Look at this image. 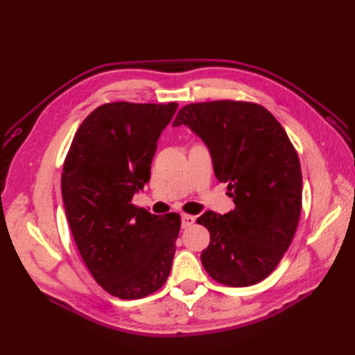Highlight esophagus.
Masks as SVG:
<instances>
[{"mask_svg": "<svg viewBox=\"0 0 355 355\" xmlns=\"http://www.w3.org/2000/svg\"><path fill=\"white\" fill-rule=\"evenodd\" d=\"M182 228H189L192 223L196 222V218L191 216V214H182Z\"/></svg>", "mask_w": 355, "mask_h": 355, "instance_id": "obj_1", "label": "esophagus"}]
</instances>
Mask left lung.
Returning <instances> with one entry per match:
<instances>
[{"mask_svg":"<svg viewBox=\"0 0 355 355\" xmlns=\"http://www.w3.org/2000/svg\"><path fill=\"white\" fill-rule=\"evenodd\" d=\"M179 125L207 146L214 176L235 204L197 219L210 232L204 270L231 287L262 282L292 243L302 207V173L287 133L262 106L232 101L187 105L173 121Z\"/></svg>","mask_w":355,"mask_h":355,"instance_id":"obj_1","label":"left lung"}]
</instances>
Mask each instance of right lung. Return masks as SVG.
Here are the masks:
<instances>
[{
	"mask_svg": "<svg viewBox=\"0 0 355 355\" xmlns=\"http://www.w3.org/2000/svg\"><path fill=\"white\" fill-rule=\"evenodd\" d=\"M178 103H106L73 136L62 173V198L75 244L94 280L120 299H141L171 270L179 214L135 207L151 178L158 139Z\"/></svg>",
	"mask_w": 355,
	"mask_h": 355,
	"instance_id": "add662e5",
	"label": "right lung"
}]
</instances>
